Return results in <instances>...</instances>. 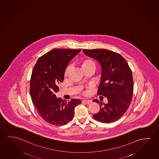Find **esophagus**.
<instances>
[{"label":"esophagus","instance_id":"esophagus-1","mask_svg":"<svg viewBox=\"0 0 159 159\" xmlns=\"http://www.w3.org/2000/svg\"><path fill=\"white\" fill-rule=\"evenodd\" d=\"M91 102V101L90 100H83L82 101V103H86V104H89Z\"/></svg>","mask_w":159,"mask_h":159}]
</instances>
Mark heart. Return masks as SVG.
I'll use <instances>...</instances> for the list:
<instances>
[{
	"label": "heart",
	"instance_id": "obj_1",
	"mask_svg": "<svg viewBox=\"0 0 159 159\" xmlns=\"http://www.w3.org/2000/svg\"><path fill=\"white\" fill-rule=\"evenodd\" d=\"M81 68L84 71L89 70V69H95V70L96 64L95 61L92 59H86L81 64ZM71 68V67L70 66H66V68L64 70V77L66 78L69 75V74ZM83 93L84 95H86L87 93V92L84 91Z\"/></svg>",
	"mask_w": 159,
	"mask_h": 159
}]
</instances>
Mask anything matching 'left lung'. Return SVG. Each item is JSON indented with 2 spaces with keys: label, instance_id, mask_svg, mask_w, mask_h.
Masks as SVG:
<instances>
[{
  "label": "left lung",
  "instance_id": "obj_1",
  "mask_svg": "<svg viewBox=\"0 0 159 159\" xmlns=\"http://www.w3.org/2000/svg\"><path fill=\"white\" fill-rule=\"evenodd\" d=\"M86 56L98 61L101 66L98 95L107 98V104H100V110L93 115L100 122L110 123L122 117L129 106L133 92L132 70L120 54L106 49H83Z\"/></svg>",
  "mask_w": 159,
  "mask_h": 159
}]
</instances>
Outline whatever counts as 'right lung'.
I'll use <instances>...</instances> for the list:
<instances>
[{"instance_id":"add662e5","label":"right lung","mask_w":159,"mask_h":159,"mask_svg":"<svg viewBox=\"0 0 159 159\" xmlns=\"http://www.w3.org/2000/svg\"><path fill=\"white\" fill-rule=\"evenodd\" d=\"M81 49L56 48L44 54L37 61L30 79V93L39 115L47 122L54 125H66L73 118L80 100L69 102L57 98L59 84L64 80V70Z\"/></svg>"}]
</instances>
